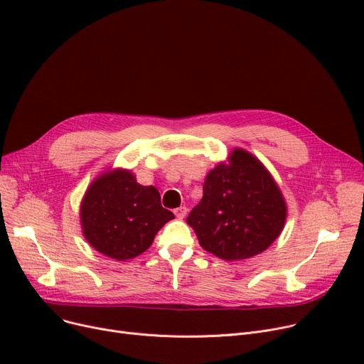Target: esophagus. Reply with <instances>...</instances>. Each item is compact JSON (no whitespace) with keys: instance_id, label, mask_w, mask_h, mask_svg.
Masks as SVG:
<instances>
[{"instance_id":"esophagus-1","label":"esophagus","mask_w":364,"mask_h":364,"mask_svg":"<svg viewBox=\"0 0 364 364\" xmlns=\"http://www.w3.org/2000/svg\"><path fill=\"white\" fill-rule=\"evenodd\" d=\"M173 214H176V217L178 220H183L187 215V208L186 207H180V208H177L176 211H173Z\"/></svg>"}]
</instances>
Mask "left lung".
<instances>
[{
    "mask_svg": "<svg viewBox=\"0 0 364 364\" xmlns=\"http://www.w3.org/2000/svg\"><path fill=\"white\" fill-rule=\"evenodd\" d=\"M287 205L271 172L244 149L208 172L203 196L187 217L199 244L228 260L255 257L278 238Z\"/></svg>",
    "mask_w": 364,
    "mask_h": 364,
    "instance_id": "obj_1",
    "label": "left lung"
}]
</instances>
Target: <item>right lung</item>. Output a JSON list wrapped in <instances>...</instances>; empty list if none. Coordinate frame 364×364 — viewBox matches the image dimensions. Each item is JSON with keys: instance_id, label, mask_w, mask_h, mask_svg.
I'll return each instance as SVG.
<instances>
[{"instance_id": "obj_1", "label": "right lung", "mask_w": 364, "mask_h": 364, "mask_svg": "<svg viewBox=\"0 0 364 364\" xmlns=\"http://www.w3.org/2000/svg\"><path fill=\"white\" fill-rule=\"evenodd\" d=\"M173 214L161 203L159 191L141 186L129 169L104 171L95 178L80 203L86 241L101 255L119 262L150 248L156 233Z\"/></svg>"}]
</instances>
